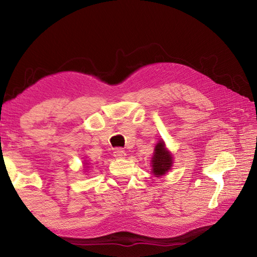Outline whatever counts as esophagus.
I'll list each match as a JSON object with an SVG mask.
<instances>
[{"label":"esophagus","instance_id":"esophagus-1","mask_svg":"<svg viewBox=\"0 0 257 257\" xmlns=\"http://www.w3.org/2000/svg\"><path fill=\"white\" fill-rule=\"evenodd\" d=\"M113 156L116 158H119V159H121V158L125 156V152L121 148H116L113 150Z\"/></svg>","mask_w":257,"mask_h":257}]
</instances>
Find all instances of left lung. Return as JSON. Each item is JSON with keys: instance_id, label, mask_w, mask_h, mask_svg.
Instances as JSON below:
<instances>
[{"instance_id": "8db88e82", "label": "left lung", "mask_w": 257, "mask_h": 257, "mask_svg": "<svg viewBox=\"0 0 257 257\" xmlns=\"http://www.w3.org/2000/svg\"><path fill=\"white\" fill-rule=\"evenodd\" d=\"M172 166V157L169 154V151L166 150L165 144L160 141L156 146L154 157H152V172L155 176L160 177L166 174L170 170Z\"/></svg>"}]
</instances>
